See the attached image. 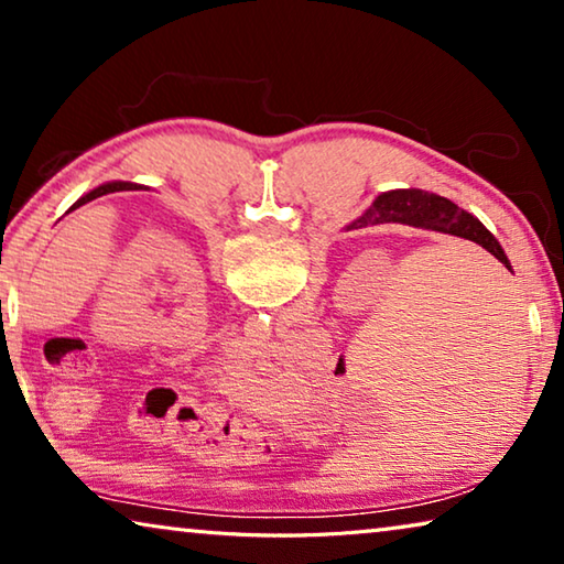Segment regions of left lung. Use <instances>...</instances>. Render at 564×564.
I'll use <instances>...</instances> for the list:
<instances>
[{"mask_svg": "<svg viewBox=\"0 0 564 564\" xmlns=\"http://www.w3.org/2000/svg\"><path fill=\"white\" fill-rule=\"evenodd\" d=\"M137 188H144V186L129 184V181H111V184H104V186H99V188L89 191L87 196H82L79 202H76V204L69 208V212H76V208L84 206V204H89V202H94V198H99V196H107V194H113V191H137ZM69 212H66V214H69Z\"/></svg>", "mask_w": 564, "mask_h": 564, "instance_id": "8db88e82", "label": "left lung"}]
</instances>
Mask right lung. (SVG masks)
Instances as JSON below:
<instances>
[{"label":"right lung","instance_id":"right-lung-1","mask_svg":"<svg viewBox=\"0 0 564 564\" xmlns=\"http://www.w3.org/2000/svg\"><path fill=\"white\" fill-rule=\"evenodd\" d=\"M378 224H405L415 228H427V231H441L451 236H460L482 246L485 251H490L495 259L505 263V269L512 271V265L505 256L502 246L498 243L488 228H485L473 214L463 212L460 206H455L447 198L437 194H427V191L420 188H398L388 191V194H380L373 206L368 208L366 214L356 218L348 231L352 228H366V226H378Z\"/></svg>","mask_w":564,"mask_h":564}]
</instances>
